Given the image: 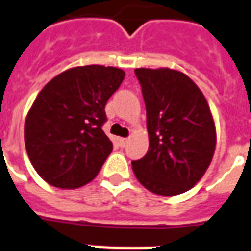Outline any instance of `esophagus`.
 Masks as SVG:
<instances>
[{
    "label": "esophagus",
    "instance_id": "1",
    "mask_svg": "<svg viewBox=\"0 0 251 251\" xmlns=\"http://www.w3.org/2000/svg\"><path fill=\"white\" fill-rule=\"evenodd\" d=\"M127 138H120V140H118V144H120V146L121 148H125L126 146V144H127Z\"/></svg>",
    "mask_w": 251,
    "mask_h": 251
}]
</instances>
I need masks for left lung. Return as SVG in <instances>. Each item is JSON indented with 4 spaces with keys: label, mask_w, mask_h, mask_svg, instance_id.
<instances>
[{
    "label": "left lung",
    "mask_w": 251,
    "mask_h": 251,
    "mask_svg": "<svg viewBox=\"0 0 251 251\" xmlns=\"http://www.w3.org/2000/svg\"><path fill=\"white\" fill-rule=\"evenodd\" d=\"M146 106L149 150L133 161L135 177L158 196H178L196 185L213 158L215 125L200 88L168 68L134 70Z\"/></svg>",
    "instance_id": "obj_1"
}]
</instances>
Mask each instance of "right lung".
<instances>
[{
  "label": "right lung",
  "mask_w": 251,
  "mask_h": 251,
  "mask_svg": "<svg viewBox=\"0 0 251 251\" xmlns=\"http://www.w3.org/2000/svg\"><path fill=\"white\" fill-rule=\"evenodd\" d=\"M125 72L88 65L65 70L46 83L25 121V146L33 168L51 186L90 182L113 150L102 130L105 105Z\"/></svg>",
  "instance_id": "obj_1"
}]
</instances>
